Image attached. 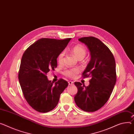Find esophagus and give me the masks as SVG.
I'll list each match as a JSON object with an SVG mask.
<instances>
[{"mask_svg":"<svg viewBox=\"0 0 134 134\" xmlns=\"http://www.w3.org/2000/svg\"><path fill=\"white\" fill-rule=\"evenodd\" d=\"M68 84H69V85H74V82L72 81H69Z\"/></svg>","mask_w":134,"mask_h":134,"instance_id":"esophagus-1","label":"esophagus"}]
</instances>
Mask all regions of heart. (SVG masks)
<instances>
[{"label": "heart", "mask_w": 134, "mask_h": 134, "mask_svg": "<svg viewBox=\"0 0 134 134\" xmlns=\"http://www.w3.org/2000/svg\"><path fill=\"white\" fill-rule=\"evenodd\" d=\"M71 51L74 55L78 59H83L86 54V50L84 47L81 44H77L75 46L71 49ZM64 51L60 52L57 57V61L58 64H61L63 62V58L64 56ZM80 70L78 68H74L66 69L63 71V75L69 78H74L76 77L77 75L80 73Z\"/></svg>", "instance_id": "b5f03b06"}]
</instances>
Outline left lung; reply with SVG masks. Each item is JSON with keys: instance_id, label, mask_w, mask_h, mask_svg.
<instances>
[{"instance_id": "obj_1", "label": "left lung", "mask_w": 134, "mask_h": 134, "mask_svg": "<svg viewBox=\"0 0 134 134\" xmlns=\"http://www.w3.org/2000/svg\"><path fill=\"white\" fill-rule=\"evenodd\" d=\"M78 40L85 43L90 51L91 60L82 77H91V79L88 86L75 82L78 92L75 101L83 110L95 111L106 104L114 88L116 81L115 60L109 49L98 38L89 36Z\"/></svg>"}]
</instances>
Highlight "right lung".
<instances>
[{
  "instance_id": "1",
  "label": "right lung",
  "mask_w": 134,
  "mask_h": 134,
  "mask_svg": "<svg viewBox=\"0 0 134 134\" xmlns=\"http://www.w3.org/2000/svg\"><path fill=\"white\" fill-rule=\"evenodd\" d=\"M71 39L40 38L23 55L18 74L19 83L28 104L38 112L47 113L54 109L60 94L68 86V82L62 78L54 84L48 80L47 75L57 67V56Z\"/></svg>"
}]
</instances>
